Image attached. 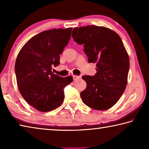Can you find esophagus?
Here are the masks:
<instances>
[{
    "instance_id": "1",
    "label": "esophagus",
    "mask_w": 149,
    "mask_h": 149,
    "mask_svg": "<svg viewBox=\"0 0 149 149\" xmlns=\"http://www.w3.org/2000/svg\"><path fill=\"white\" fill-rule=\"evenodd\" d=\"M80 78H81L80 76H77V75H73V79H74V81H77V79H80Z\"/></svg>"
}]
</instances>
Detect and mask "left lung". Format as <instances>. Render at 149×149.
<instances>
[{
  "label": "left lung",
  "instance_id": "1",
  "mask_svg": "<svg viewBox=\"0 0 149 149\" xmlns=\"http://www.w3.org/2000/svg\"><path fill=\"white\" fill-rule=\"evenodd\" d=\"M72 37L84 50L89 63L97 64L93 76L84 75L87 87L80 93L82 101L97 110L113 107L127 85L130 58L122 39L107 27L87 26L75 27Z\"/></svg>",
  "mask_w": 149,
  "mask_h": 149
}]
</instances>
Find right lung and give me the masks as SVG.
<instances>
[{"mask_svg": "<svg viewBox=\"0 0 149 149\" xmlns=\"http://www.w3.org/2000/svg\"><path fill=\"white\" fill-rule=\"evenodd\" d=\"M72 28L53 29L33 37L20 50L15 64L19 92L29 105L41 112L62 104L64 89L72 76L62 77L52 72L60 64V54L71 37Z\"/></svg>", "mask_w": 149, "mask_h": 149, "instance_id": "1", "label": "right lung"}]
</instances>
